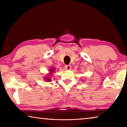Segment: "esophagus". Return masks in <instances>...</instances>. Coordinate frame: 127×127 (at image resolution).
<instances>
[{
  "mask_svg": "<svg viewBox=\"0 0 127 127\" xmlns=\"http://www.w3.org/2000/svg\"><path fill=\"white\" fill-rule=\"evenodd\" d=\"M71 65H66L65 66V69L66 70H69L71 69Z\"/></svg>",
  "mask_w": 127,
  "mask_h": 127,
  "instance_id": "obj_1",
  "label": "esophagus"
}]
</instances>
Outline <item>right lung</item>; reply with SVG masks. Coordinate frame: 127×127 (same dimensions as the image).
<instances>
[{"label":"right lung","mask_w":127,"mask_h":127,"mask_svg":"<svg viewBox=\"0 0 127 127\" xmlns=\"http://www.w3.org/2000/svg\"><path fill=\"white\" fill-rule=\"evenodd\" d=\"M55 68H51L49 70V73L48 74H47V76H46L44 78V80L47 81V82L51 81V76H52V74H53V73L55 72Z\"/></svg>","instance_id":"right-lung-1"}]
</instances>
